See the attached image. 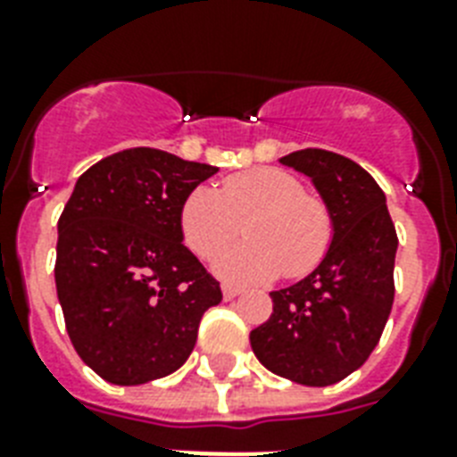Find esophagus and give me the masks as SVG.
I'll return each mask as SVG.
<instances>
[{
	"mask_svg": "<svg viewBox=\"0 0 457 457\" xmlns=\"http://www.w3.org/2000/svg\"><path fill=\"white\" fill-rule=\"evenodd\" d=\"M239 294H242V289H239V287L222 285V299H225V301H232L235 296H239Z\"/></svg>",
	"mask_w": 457,
	"mask_h": 457,
	"instance_id": "1",
	"label": "esophagus"
}]
</instances>
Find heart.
I'll return each mask as SVG.
<instances>
[{"label": "heart", "mask_w": 457, "mask_h": 457, "mask_svg": "<svg viewBox=\"0 0 457 457\" xmlns=\"http://www.w3.org/2000/svg\"><path fill=\"white\" fill-rule=\"evenodd\" d=\"M242 221L250 237L223 252ZM179 228L199 258L221 250L215 270L235 282H261L279 272L301 278L325 258L334 237L329 206L279 168L229 175L218 192L196 187L182 204Z\"/></svg>", "instance_id": "1"}]
</instances>
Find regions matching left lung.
Instances as JSON below:
<instances>
[{"instance_id": "8db88e82", "label": "left lung", "mask_w": 457, "mask_h": 457, "mask_svg": "<svg viewBox=\"0 0 457 457\" xmlns=\"http://www.w3.org/2000/svg\"><path fill=\"white\" fill-rule=\"evenodd\" d=\"M279 163L312 179L334 220L325 258L296 285L272 292V315L251 348L275 375L329 386L375 351L394 305L398 237L375 178L346 156L301 149Z\"/></svg>"}]
</instances>
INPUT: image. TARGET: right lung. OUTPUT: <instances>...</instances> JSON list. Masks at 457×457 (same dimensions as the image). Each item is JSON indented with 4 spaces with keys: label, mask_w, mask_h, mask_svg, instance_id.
<instances>
[{
    "label": "right lung",
    "mask_w": 457,
    "mask_h": 457,
    "mask_svg": "<svg viewBox=\"0 0 457 457\" xmlns=\"http://www.w3.org/2000/svg\"><path fill=\"white\" fill-rule=\"evenodd\" d=\"M218 168L137 146L75 182L59 218L56 294L85 365L135 386L185 365L220 282L182 244L179 211Z\"/></svg>",
    "instance_id": "right-lung-1"
}]
</instances>
